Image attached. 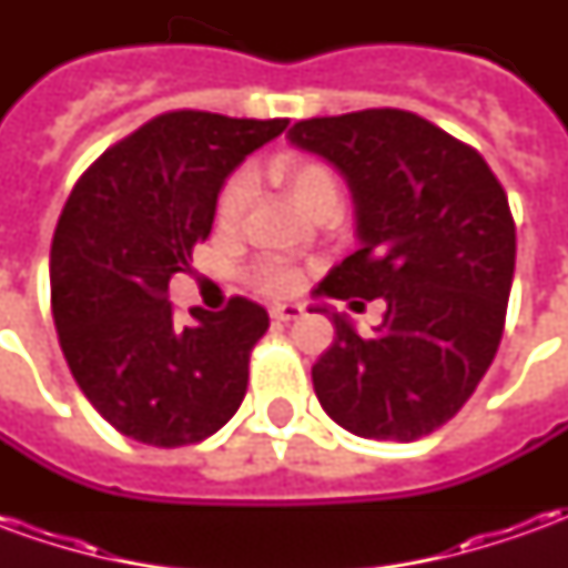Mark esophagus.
I'll list each match as a JSON object with an SVG mask.
<instances>
[{
	"label": "esophagus",
	"instance_id": "esophagus-1",
	"mask_svg": "<svg viewBox=\"0 0 568 568\" xmlns=\"http://www.w3.org/2000/svg\"><path fill=\"white\" fill-rule=\"evenodd\" d=\"M304 316V307L301 304H276V307H271V320L276 322H295Z\"/></svg>",
	"mask_w": 568,
	"mask_h": 568
}]
</instances>
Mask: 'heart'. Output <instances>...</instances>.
Instances as JSON below:
<instances>
[{
    "mask_svg": "<svg viewBox=\"0 0 568 568\" xmlns=\"http://www.w3.org/2000/svg\"><path fill=\"white\" fill-rule=\"evenodd\" d=\"M288 197L304 215H320V212L341 210V179L332 166L316 158H283L280 161ZM255 197V182L248 173H236L227 179V185L215 203V219L222 227H236L246 219L248 206ZM255 283L271 292V295H292L301 288V273L285 267V264H258L255 267Z\"/></svg>",
    "mask_w": 568,
    "mask_h": 568,
    "instance_id": "b5f03b06",
    "label": "heart"
}]
</instances>
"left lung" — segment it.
Returning <instances> with one entry per match:
<instances>
[{
    "instance_id": "obj_1",
    "label": "left lung",
    "mask_w": 568,
    "mask_h": 568,
    "mask_svg": "<svg viewBox=\"0 0 568 568\" xmlns=\"http://www.w3.org/2000/svg\"><path fill=\"white\" fill-rule=\"evenodd\" d=\"M288 140L328 158L356 197L362 248L316 292L386 301L371 337L334 313L316 398L353 435L423 438L459 414L499 349L517 255L508 194L480 151L405 109L310 118Z\"/></svg>"
}]
</instances>
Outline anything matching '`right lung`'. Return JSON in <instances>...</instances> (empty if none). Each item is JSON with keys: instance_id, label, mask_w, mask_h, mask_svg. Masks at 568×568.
<instances>
[{"instance_id": "add662e5", "label": "right lung", "mask_w": 568, "mask_h": 568, "mask_svg": "<svg viewBox=\"0 0 568 568\" xmlns=\"http://www.w3.org/2000/svg\"><path fill=\"white\" fill-rule=\"evenodd\" d=\"M288 118L163 112L81 173L51 243V313L100 417L151 447H187L234 417L267 310L231 297L179 325L170 276L212 231L224 175Z\"/></svg>"}]
</instances>
